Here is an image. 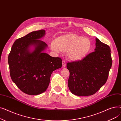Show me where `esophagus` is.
<instances>
[{"label":"esophagus","mask_w":121,"mask_h":121,"mask_svg":"<svg viewBox=\"0 0 121 121\" xmlns=\"http://www.w3.org/2000/svg\"><path fill=\"white\" fill-rule=\"evenodd\" d=\"M66 66V63L65 61H62V67L65 68Z\"/></svg>","instance_id":"esophagus-1"}]
</instances>
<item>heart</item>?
<instances>
[{"instance_id":"heart-1","label":"heart","mask_w":121,"mask_h":121,"mask_svg":"<svg viewBox=\"0 0 121 121\" xmlns=\"http://www.w3.org/2000/svg\"><path fill=\"white\" fill-rule=\"evenodd\" d=\"M92 44L87 38L76 34L59 37L50 43V48L55 52L61 51L67 52L68 58L71 61L82 60L91 49Z\"/></svg>"}]
</instances>
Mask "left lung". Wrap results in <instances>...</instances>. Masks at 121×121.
<instances>
[{"mask_svg":"<svg viewBox=\"0 0 121 121\" xmlns=\"http://www.w3.org/2000/svg\"><path fill=\"white\" fill-rule=\"evenodd\" d=\"M95 52L82 60L68 63L69 72L68 87L72 94L78 96L96 93L107 80L112 60L110 48L96 38Z\"/></svg>","mask_w":121,"mask_h":121,"instance_id":"1","label":"left lung"}]
</instances>
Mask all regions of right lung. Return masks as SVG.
I'll return each instance as SVG.
<instances>
[{
    "instance_id": "add662e5",
    "label": "right lung",
    "mask_w": 121,
    "mask_h": 121,
    "mask_svg": "<svg viewBox=\"0 0 121 121\" xmlns=\"http://www.w3.org/2000/svg\"><path fill=\"white\" fill-rule=\"evenodd\" d=\"M46 31H33L17 39L8 56L11 79L23 93L38 95L45 92L52 73L62 67V60L43 51L48 44L40 40Z\"/></svg>"
}]
</instances>
